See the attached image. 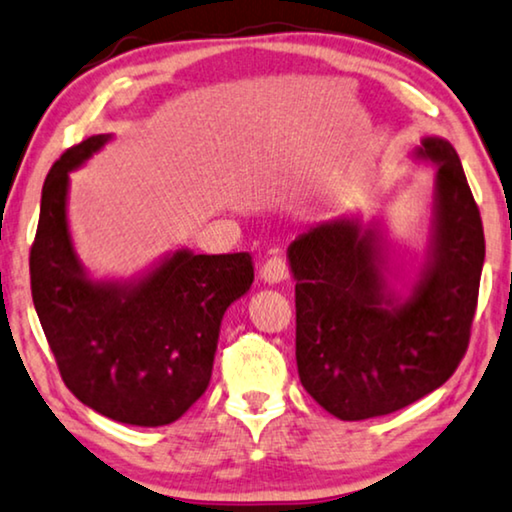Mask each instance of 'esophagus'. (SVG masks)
Instances as JSON below:
<instances>
[{
    "label": "esophagus",
    "mask_w": 512,
    "mask_h": 512,
    "mask_svg": "<svg viewBox=\"0 0 512 512\" xmlns=\"http://www.w3.org/2000/svg\"><path fill=\"white\" fill-rule=\"evenodd\" d=\"M286 277H289V268H286L284 258L272 256V258H268V261L263 263L261 279H263L265 284H279V282H284Z\"/></svg>",
    "instance_id": "34e87169"
}]
</instances>
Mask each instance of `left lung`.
<instances>
[{"label": "left lung", "instance_id": "8db88e82", "mask_svg": "<svg viewBox=\"0 0 512 512\" xmlns=\"http://www.w3.org/2000/svg\"><path fill=\"white\" fill-rule=\"evenodd\" d=\"M436 167L429 242L412 277L382 221H321L286 251L296 279V361L307 394L345 422L382 417L450 380L466 354L485 235L454 146L424 137Z\"/></svg>", "mask_w": 512, "mask_h": 512}]
</instances>
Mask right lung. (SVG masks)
I'll return each mask as SVG.
<instances>
[{"label":"right lung","mask_w":512,"mask_h":512,"mask_svg":"<svg viewBox=\"0 0 512 512\" xmlns=\"http://www.w3.org/2000/svg\"><path fill=\"white\" fill-rule=\"evenodd\" d=\"M114 135H93L51 167L30 251L34 310L67 389L132 426L177 422L205 394L223 314L251 289L249 254L170 251L132 279H95L67 221L69 172Z\"/></svg>","instance_id":"obj_1"}]
</instances>
